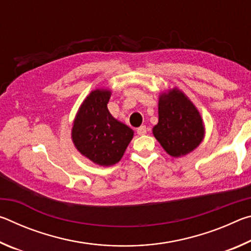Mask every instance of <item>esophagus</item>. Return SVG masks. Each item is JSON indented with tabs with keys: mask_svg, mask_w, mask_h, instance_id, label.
Returning a JSON list of instances; mask_svg holds the SVG:
<instances>
[{
	"mask_svg": "<svg viewBox=\"0 0 251 251\" xmlns=\"http://www.w3.org/2000/svg\"><path fill=\"white\" fill-rule=\"evenodd\" d=\"M136 131H137L138 135H145L147 133V128H146V126H141V127H138Z\"/></svg>",
	"mask_w": 251,
	"mask_h": 251,
	"instance_id": "34e87169",
	"label": "esophagus"
}]
</instances>
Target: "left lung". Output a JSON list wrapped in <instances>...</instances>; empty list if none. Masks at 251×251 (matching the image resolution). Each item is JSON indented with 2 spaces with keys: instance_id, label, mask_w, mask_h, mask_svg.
<instances>
[{
  "instance_id": "8db88e82",
  "label": "left lung",
  "mask_w": 251,
  "mask_h": 251,
  "mask_svg": "<svg viewBox=\"0 0 251 251\" xmlns=\"http://www.w3.org/2000/svg\"><path fill=\"white\" fill-rule=\"evenodd\" d=\"M152 134L167 154L180 157L199 146L205 136L201 114L184 93L173 88L158 100V124Z\"/></svg>"
}]
</instances>
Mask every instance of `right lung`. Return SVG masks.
<instances>
[{
    "label": "right lung",
    "mask_w": 251,
    "mask_h": 251,
    "mask_svg": "<svg viewBox=\"0 0 251 251\" xmlns=\"http://www.w3.org/2000/svg\"><path fill=\"white\" fill-rule=\"evenodd\" d=\"M110 94L103 88L92 91L80 105L72 128L77 151L100 166L118 163L134 136L133 129L110 115Z\"/></svg>",
    "instance_id": "obj_1"
}]
</instances>
